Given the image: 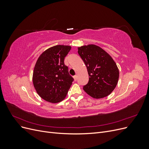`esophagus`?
<instances>
[{"instance_id": "esophagus-1", "label": "esophagus", "mask_w": 149, "mask_h": 149, "mask_svg": "<svg viewBox=\"0 0 149 149\" xmlns=\"http://www.w3.org/2000/svg\"><path fill=\"white\" fill-rule=\"evenodd\" d=\"M73 78H74V80L75 81H77V79H78V76L75 75V76H73Z\"/></svg>"}]
</instances>
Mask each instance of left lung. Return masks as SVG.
<instances>
[{"instance_id":"left-lung-1","label":"left lung","mask_w":149,"mask_h":149,"mask_svg":"<svg viewBox=\"0 0 149 149\" xmlns=\"http://www.w3.org/2000/svg\"><path fill=\"white\" fill-rule=\"evenodd\" d=\"M78 54L87 68L89 81L84 91L94 99L107 96L118 83L119 71L112 58L96 45L78 48Z\"/></svg>"}]
</instances>
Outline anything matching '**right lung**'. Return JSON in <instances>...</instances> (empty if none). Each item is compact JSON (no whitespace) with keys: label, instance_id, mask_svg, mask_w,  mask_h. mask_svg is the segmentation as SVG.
Masks as SVG:
<instances>
[{"label":"right lung","instance_id":"obj_1","mask_svg":"<svg viewBox=\"0 0 149 149\" xmlns=\"http://www.w3.org/2000/svg\"><path fill=\"white\" fill-rule=\"evenodd\" d=\"M71 47L58 45L43 52L36 62L33 83L36 91L44 100L57 103L65 98L74 79L64 63Z\"/></svg>","mask_w":149,"mask_h":149}]
</instances>
